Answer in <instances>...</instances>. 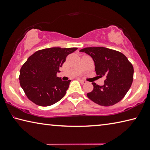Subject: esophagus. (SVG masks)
Returning <instances> with one entry per match:
<instances>
[{"label":"esophagus","mask_w":150,"mask_h":150,"mask_svg":"<svg viewBox=\"0 0 150 150\" xmlns=\"http://www.w3.org/2000/svg\"><path fill=\"white\" fill-rule=\"evenodd\" d=\"M79 81L80 83H82V84H85V83H87V81L81 79H79Z\"/></svg>","instance_id":"1"}]
</instances>
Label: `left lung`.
Returning <instances> with one entry per match:
<instances>
[{"label": "left lung", "mask_w": 150, "mask_h": 150, "mask_svg": "<svg viewBox=\"0 0 150 150\" xmlns=\"http://www.w3.org/2000/svg\"><path fill=\"white\" fill-rule=\"evenodd\" d=\"M80 52L93 58L96 75L106 77L103 86L92 83L93 90L87 94L88 97L104 106L114 105L120 101L133 81L134 67L127 57L118 51L104 47H85Z\"/></svg>", "instance_id": "8db88e82"}]
</instances>
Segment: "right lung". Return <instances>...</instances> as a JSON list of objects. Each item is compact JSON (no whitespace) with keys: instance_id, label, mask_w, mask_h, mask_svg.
Listing matches in <instances>:
<instances>
[{"instance_id":"add662e5","label":"right lung","mask_w":150,"mask_h":150,"mask_svg":"<svg viewBox=\"0 0 150 150\" xmlns=\"http://www.w3.org/2000/svg\"><path fill=\"white\" fill-rule=\"evenodd\" d=\"M77 47H51L38 50L28 57L20 69V84L25 94L35 105L48 106L65 96L71 80L57 77L59 68L69 54Z\"/></svg>"}]
</instances>
